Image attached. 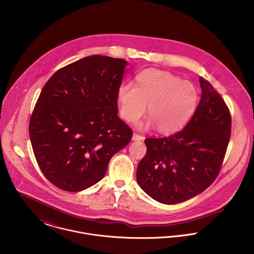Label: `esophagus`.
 I'll use <instances>...</instances> for the list:
<instances>
[{"label": "esophagus", "mask_w": 254, "mask_h": 254, "mask_svg": "<svg viewBox=\"0 0 254 254\" xmlns=\"http://www.w3.org/2000/svg\"><path fill=\"white\" fill-rule=\"evenodd\" d=\"M145 139V137L143 136V135H140V134H138V133H134L133 134V140L134 141H142V140H144Z\"/></svg>", "instance_id": "obj_1"}]
</instances>
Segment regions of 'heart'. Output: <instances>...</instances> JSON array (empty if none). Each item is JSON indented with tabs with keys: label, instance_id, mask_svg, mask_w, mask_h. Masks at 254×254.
<instances>
[{
	"label": "heart",
	"instance_id": "heart-1",
	"mask_svg": "<svg viewBox=\"0 0 254 254\" xmlns=\"http://www.w3.org/2000/svg\"><path fill=\"white\" fill-rule=\"evenodd\" d=\"M120 114L129 123L137 122L147 106V126L154 125L162 134L179 131L193 114L197 91L189 81L159 69L148 68L137 74L135 85L122 84L118 89Z\"/></svg>",
	"mask_w": 254,
	"mask_h": 254
}]
</instances>
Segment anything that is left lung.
Listing matches in <instances>:
<instances>
[{
    "label": "left lung",
    "mask_w": 254,
    "mask_h": 254,
    "mask_svg": "<svg viewBox=\"0 0 254 254\" xmlns=\"http://www.w3.org/2000/svg\"><path fill=\"white\" fill-rule=\"evenodd\" d=\"M202 95L185 128L164 138H145L146 153L137 169L139 186L153 199L176 204L217 178L229 145L232 117L213 86L199 78Z\"/></svg>",
    "instance_id": "obj_1"
}]
</instances>
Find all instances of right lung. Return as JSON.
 Instances as JSON below:
<instances>
[{
	"label": "right lung",
	"instance_id": "right-lung-1",
	"mask_svg": "<svg viewBox=\"0 0 254 254\" xmlns=\"http://www.w3.org/2000/svg\"><path fill=\"white\" fill-rule=\"evenodd\" d=\"M127 62L91 56L59 69L43 87L29 122L39 168L53 185L80 191L101 181L132 129L118 115Z\"/></svg>",
	"mask_w": 254,
	"mask_h": 254
}]
</instances>
